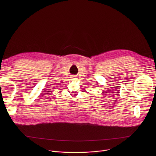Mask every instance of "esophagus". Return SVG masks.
Wrapping results in <instances>:
<instances>
[{
  "mask_svg": "<svg viewBox=\"0 0 156 156\" xmlns=\"http://www.w3.org/2000/svg\"><path fill=\"white\" fill-rule=\"evenodd\" d=\"M72 78H75V76H73V77H72Z\"/></svg>",
  "mask_w": 156,
  "mask_h": 156,
  "instance_id": "obj_1",
  "label": "esophagus"
}]
</instances>
